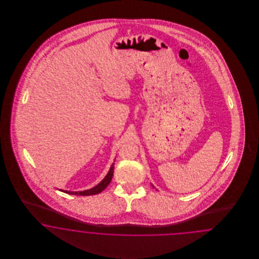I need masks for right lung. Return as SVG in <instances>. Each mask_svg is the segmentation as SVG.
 Returning <instances> with one entry per match:
<instances>
[{"label":"right lung","instance_id":"add662e5","mask_svg":"<svg viewBox=\"0 0 259 259\" xmlns=\"http://www.w3.org/2000/svg\"><path fill=\"white\" fill-rule=\"evenodd\" d=\"M113 172H114V163L111 166L109 172L105 176V178L102 180L97 186H95L93 188L85 190V191H78V192H71V191H63L60 190L62 192H64L66 194L69 195H74V196H92V195H97L102 192L104 189L106 188L109 185L111 180L113 178Z\"/></svg>","mask_w":259,"mask_h":259}]
</instances>
